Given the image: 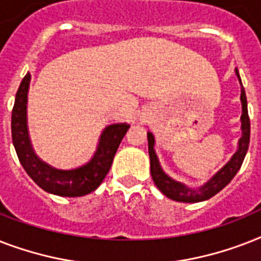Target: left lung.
I'll use <instances>...</instances> for the list:
<instances>
[{"mask_svg": "<svg viewBox=\"0 0 261 261\" xmlns=\"http://www.w3.org/2000/svg\"><path fill=\"white\" fill-rule=\"evenodd\" d=\"M236 74L240 79L239 70L236 69ZM241 104H243V114H241V131L243 135L239 141V147L230 161L219 169L208 181L202 186L200 188H188L182 182H178L173 178H171L168 174L164 173L161 169V165L159 163L157 154L154 151V137L151 133H147V142H149V155H150V173L153 177V181L157 186L161 192L165 196H168L172 200L184 203H196L207 200L213 198L215 194H218L219 191L231 181V178L234 177L236 173L243 165V161L247 154L248 147H249V138H251V122H249V115H248V104H247V94L244 90L243 84H241Z\"/></svg>", "mask_w": 261, "mask_h": 261, "instance_id": "left-lung-1", "label": "left lung"}]
</instances>
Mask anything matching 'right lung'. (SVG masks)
I'll list each match as a JSON object with an SVG mask.
<instances>
[{"label": "right lung", "mask_w": 261, "mask_h": 261, "mask_svg": "<svg viewBox=\"0 0 261 261\" xmlns=\"http://www.w3.org/2000/svg\"><path fill=\"white\" fill-rule=\"evenodd\" d=\"M31 74L27 73L18 87L12 110V141L20 164L42 190L58 196H84L97 188L110 171L115 153L130 124L116 123L106 127L98 141L97 150L89 163L75 169H57L43 163L31 146L27 128V96Z\"/></svg>", "instance_id": "right-lung-1"}]
</instances>
